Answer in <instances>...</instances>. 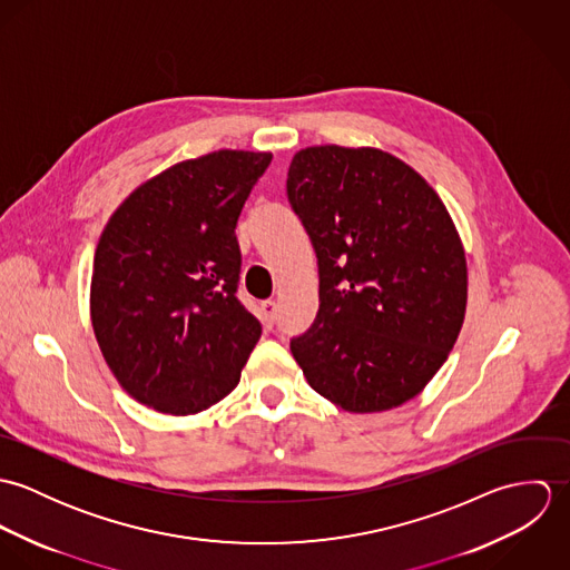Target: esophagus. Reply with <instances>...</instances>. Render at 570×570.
Returning <instances> with one entry per match:
<instances>
[{
	"mask_svg": "<svg viewBox=\"0 0 570 570\" xmlns=\"http://www.w3.org/2000/svg\"><path fill=\"white\" fill-rule=\"evenodd\" d=\"M261 321L265 326L274 325V321H276V303L274 301H263L261 303Z\"/></svg>",
	"mask_w": 570,
	"mask_h": 570,
	"instance_id": "obj_1",
	"label": "esophagus"
}]
</instances>
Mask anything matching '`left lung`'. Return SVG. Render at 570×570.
<instances>
[{"label": "left lung", "instance_id": "left-lung-1", "mask_svg": "<svg viewBox=\"0 0 570 570\" xmlns=\"http://www.w3.org/2000/svg\"><path fill=\"white\" fill-rule=\"evenodd\" d=\"M287 197L318 256L321 309L292 340L309 386L348 412L416 397L448 360L468 307V261L434 188L373 147H307Z\"/></svg>", "mask_w": 570, "mask_h": 570}]
</instances>
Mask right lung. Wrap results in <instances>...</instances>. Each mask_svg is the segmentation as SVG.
Here are the masks:
<instances>
[{
    "label": "right lung",
    "instance_id": "1",
    "mask_svg": "<svg viewBox=\"0 0 570 570\" xmlns=\"http://www.w3.org/2000/svg\"><path fill=\"white\" fill-rule=\"evenodd\" d=\"M272 154L222 149L173 164L109 217L94 254L89 316L118 384L186 416L239 384L261 337L237 298V219Z\"/></svg>",
    "mask_w": 570,
    "mask_h": 570
}]
</instances>
